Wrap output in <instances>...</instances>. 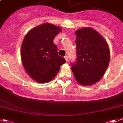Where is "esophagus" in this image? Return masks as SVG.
<instances>
[{
	"label": "esophagus",
	"instance_id": "1",
	"mask_svg": "<svg viewBox=\"0 0 123 123\" xmlns=\"http://www.w3.org/2000/svg\"><path fill=\"white\" fill-rule=\"evenodd\" d=\"M64 58H65V60L67 61V62H68V56H67V55H66V56H64Z\"/></svg>",
	"mask_w": 123,
	"mask_h": 123
}]
</instances>
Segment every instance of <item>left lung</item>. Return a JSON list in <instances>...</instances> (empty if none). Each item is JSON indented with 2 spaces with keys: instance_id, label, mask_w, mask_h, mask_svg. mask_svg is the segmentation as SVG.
<instances>
[{
  "instance_id": "1",
  "label": "left lung",
  "mask_w": 123,
  "mask_h": 123,
  "mask_svg": "<svg viewBox=\"0 0 123 123\" xmlns=\"http://www.w3.org/2000/svg\"><path fill=\"white\" fill-rule=\"evenodd\" d=\"M76 62L72 63L75 79L90 86L104 75L110 63V50L105 39L94 29L86 27L75 31Z\"/></svg>"
}]
</instances>
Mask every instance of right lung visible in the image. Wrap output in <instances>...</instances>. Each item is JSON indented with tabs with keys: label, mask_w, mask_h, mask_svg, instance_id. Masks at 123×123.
Instances as JSON below:
<instances>
[{
	"label": "right lung",
	"mask_w": 123,
	"mask_h": 123,
	"mask_svg": "<svg viewBox=\"0 0 123 123\" xmlns=\"http://www.w3.org/2000/svg\"><path fill=\"white\" fill-rule=\"evenodd\" d=\"M61 28L45 23L27 33L21 47V58L29 76L38 83H48L56 76L60 66L66 62L58 55L57 46L53 43Z\"/></svg>",
	"instance_id": "obj_1"
}]
</instances>
